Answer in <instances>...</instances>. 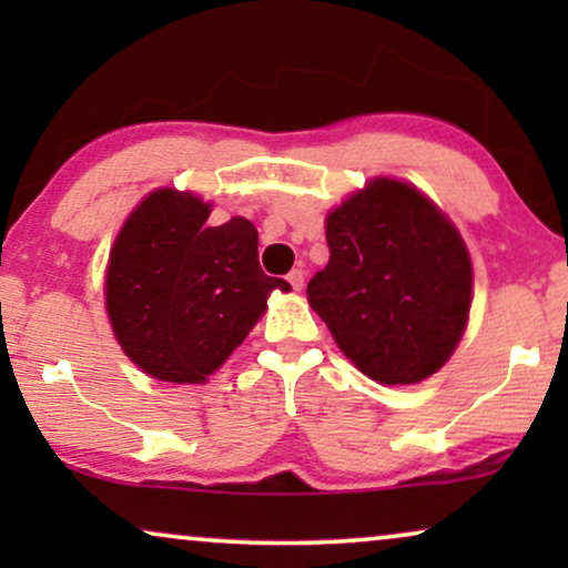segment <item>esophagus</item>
<instances>
[{
	"label": "esophagus",
	"instance_id": "esophagus-1",
	"mask_svg": "<svg viewBox=\"0 0 568 568\" xmlns=\"http://www.w3.org/2000/svg\"><path fill=\"white\" fill-rule=\"evenodd\" d=\"M286 282L292 284L294 292H302V286H305V271H302V268H292L290 276H286Z\"/></svg>",
	"mask_w": 568,
	"mask_h": 568
}]
</instances>
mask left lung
<instances>
[{
    "label": "left lung",
    "mask_w": 568,
    "mask_h": 568,
    "mask_svg": "<svg viewBox=\"0 0 568 568\" xmlns=\"http://www.w3.org/2000/svg\"><path fill=\"white\" fill-rule=\"evenodd\" d=\"M328 266L310 307L341 352L383 385L445 367L468 325L473 266L460 232L422 191L375 178L325 220Z\"/></svg>",
    "instance_id": "left-lung-1"
}]
</instances>
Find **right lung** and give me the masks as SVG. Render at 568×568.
Returning <instances> with one entry per match:
<instances>
[{"instance_id":"right-lung-1","label":"right lung","mask_w":568,"mask_h":568,"mask_svg":"<svg viewBox=\"0 0 568 568\" xmlns=\"http://www.w3.org/2000/svg\"><path fill=\"white\" fill-rule=\"evenodd\" d=\"M212 206L158 189L115 237L105 307L123 354L162 383L193 385L243 344L284 278L263 274L258 230L243 216L209 227Z\"/></svg>"}]
</instances>
